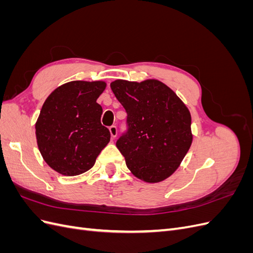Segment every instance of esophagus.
I'll use <instances>...</instances> for the list:
<instances>
[{"instance_id": "obj_1", "label": "esophagus", "mask_w": 253, "mask_h": 253, "mask_svg": "<svg viewBox=\"0 0 253 253\" xmlns=\"http://www.w3.org/2000/svg\"><path fill=\"white\" fill-rule=\"evenodd\" d=\"M110 133H111L112 138H115V137L117 136V133H118V131H117V127L115 126H110Z\"/></svg>"}]
</instances>
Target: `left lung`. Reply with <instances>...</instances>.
Instances as JSON below:
<instances>
[{
    "instance_id": "obj_1",
    "label": "left lung",
    "mask_w": 253,
    "mask_h": 253,
    "mask_svg": "<svg viewBox=\"0 0 253 253\" xmlns=\"http://www.w3.org/2000/svg\"><path fill=\"white\" fill-rule=\"evenodd\" d=\"M113 93L127 114V131L116 145L137 178L159 182L171 176L189 151L191 114L162 81L115 80Z\"/></svg>"
}]
</instances>
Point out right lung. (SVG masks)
Instances as JSON below:
<instances>
[{"label":"right lung","instance_id":"obj_1","mask_svg":"<svg viewBox=\"0 0 253 253\" xmlns=\"http://www.w3.org/2000/svg\"><path fill=\"white\" fill-rule=\"evenodd\" d=\"M104 81H71L57 87L43 103L36 122L38 148L52 170L75 176L88 171L110 142L100 122L97 99Z\"/></svg>","mask_w":253,"mask_h":253}]
</instances>
